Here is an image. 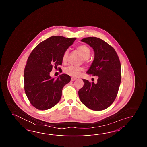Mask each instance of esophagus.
<instances>
[{
	"instance_id": "esophagus-1",
	"label": "esophagus",
	"mask_w": 147,
	"mask_h": 147,
	"mask_svg": "<svg viewBox=\"0 0 147 147\" xmlns=\"http://www.w3.org/2000/svg\"><path fill=\"white\" fill-rule=\"evenodd\" d=\"M77 79L76 78H71V81H74V80H76Z\"/></svg>"
}]
</instances>
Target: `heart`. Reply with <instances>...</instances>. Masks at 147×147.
Masks as SVG:
<instances>
[{
  "instance_id": "heart-1",
  "label": "heart",
  "mask_w": 147,
  "mask_h": 147,
  "mask_svg": "<svg viewBox=\"0 0 147 147\" xmlns=\"http://www.w3.org/2000/svg\"><path fill=\"white\" fill-rule=\"evenodd\" d=\"M77 50L80 53L82 56L83 57V61L84 62H86L88 58L90 55V49L86 45H82L77 47ZM69 51L68 49L65 50L63 53L62 57L63 62H65L68 56ZM83 70V69L80 67H77L74 65H69L67 67L64 69V72L68 75L71 77H77L80 76L81 72Z\"/></svg>"
}]
</instances>
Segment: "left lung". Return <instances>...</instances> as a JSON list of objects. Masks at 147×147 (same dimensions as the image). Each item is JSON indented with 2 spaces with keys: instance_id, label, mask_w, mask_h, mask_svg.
<instances>
[{
  "instance_id": "1",
  "label": "left lung",
  "mask_w": 147,
  "mask_h": 147,
  "mask_svg": "<svg viewBox=\"0 0 147 147\" xmlns=\"http://www.w3.org/2000/svg\"><path fill=\"white\" fill-rule=\"evenodd\" d=\"M81 41L94 51V59L86 73L98 78L96 84L83 79L84 86L79 90V97L89 109L103 110L112 104L118 93L121 80L119 56L112 46L100 38L89 37Z\"/></svg>"
}]
</instances>
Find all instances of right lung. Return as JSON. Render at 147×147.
<instances>
[{
  "label": "right lung",
  "instance_id": "add662e5",
  "mask_svg": "<svg viewBox=\"0 0 147 147\" xmlns=\"http://www.w3.org/2000/svg\"><path fill=\"white\" fill-rule=\"evenodd\" d=\"M76 40L52 36L39 43L30 53L24 73V89L31 104L37 109L48 110L60 101L63 88L69 83L70 77L62 74L55 79L49 73L53 67L57 69L62 64L64 51Z\"/></svg>",
  "mask_w": 147,
  "mask_h": 147
}]
</instances>
